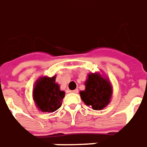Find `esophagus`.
<instances>
[{
  "label": "esophagus",
  "instance_id": "esophagus-1",
  "mask_svg": "<svg viewBox=\"0 0 147 147\" xmlns=\"http://www.w3.org/2000/svg\"><path fill=\"white\" fill-rule=\"evenodd\" d=\"M70 92H74V93H78V89H74V90H71Z\"/></svg>",
  "mask_w": 147,
  "mask_h": 147
}]
</instances>
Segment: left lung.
<instances>
[{"instance_id": "1", "label": "left lung", "mask_w": 147, "mask_h": 147, "mask_svg": "<svg viewBox=\"0 0 147 147\" xmlns=\"http://www.w3.org/2000/svg\"><path fill=\"white\" fill-rule=\"evenodd\" d=\"M112 86L109 81L99 74H91L85 82V90L81 91V97L85 105L94 110H101L110 102Z\"/></svg>"}]
</instances>
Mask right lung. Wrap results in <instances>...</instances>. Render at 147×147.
I'll list each match as a JSON object with an SVG mask.
<instances>
[{"instance_id": "obj_1", "label": "right lung", "mask_w": 147, "mask_h": 147, "mask_svg": "<svg viewBox=\"0 0 147 147\" xmlns=\"http://www.w3.org/2000/svg\"><path fill=\"white\" fill-rule=\"evenodd\" d=\"M65 92L61 91L55 83V77H43L36 82L33 90V98L42 112H53L61 107Z\"/></svg>"}]
</instances>
